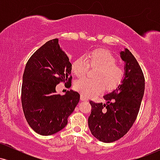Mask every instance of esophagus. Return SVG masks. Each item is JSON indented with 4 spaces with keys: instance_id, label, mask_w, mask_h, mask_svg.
Segmentation results:
<instances>
[{
    "instance_id": "obj_1",
    "label": "esophagus",
    "mask_w": 160,
    "mask_h": 160,
    "mask_svg": "<svg viewBox=\"0 0 160 160\" xmlns=\"http://www.w3.org/2000/svg\"><path fill=\"white\" fill-rule=\"evenodd\" d=\"M80 99H81V101H87L88 99L86 98L85 96H84V95H80Z\"/></svg>"
}]
</instances>
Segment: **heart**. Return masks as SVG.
<instances>
[{
	"instance_id": "heart-1",
	"label": "heart",
	"mask_w": 160,
	"mask_h": 160,
	"mask_svg": "<svg viewBox=\"0 0 160 160\" xmlns=\"http://www.w3.org/2000/svg\"><path fill=\"white\" fill-rule=\"evenodd\" d=\"M89 68H96L93 74L94 79L80 78L74 82L75 89L86 98L99 94L104 88L108 91L113 90L122 82L125 76L124 68L117 64V58L108 49H95L86 58H77L72 63L71 71L76 76L82 77Z\"/></svg>"
}]
</instances>
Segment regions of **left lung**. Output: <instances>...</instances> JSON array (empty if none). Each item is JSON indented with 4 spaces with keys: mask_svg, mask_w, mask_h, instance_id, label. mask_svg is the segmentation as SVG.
<instances>
[{
    "mask_svg": "<svg viewBox=\"0 0 160 160\" xmlns=\"http://www.w3.org/2000/svg\"><path fill=\"white\" fill-rule=\"evenodd\" d=\"M120 56L126 62L122 84L104 95L107 104L89 102V129L93 136L104 143L119 140L128 132L136 120L144 96V76L136 58L128 49L122 51Z\"/></svg>",
    "mask_w": 160,
    "mask_h": 160,
    "instance_id": "left-lung-1",
    "label": "left lung"
}]
</instances>
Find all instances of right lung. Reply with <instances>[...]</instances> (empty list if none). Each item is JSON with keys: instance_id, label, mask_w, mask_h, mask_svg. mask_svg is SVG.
I'll list each match as a JSON object with an SVG mask.
<instances>
[{"instance_id": "obj_1", "label": "right lung", "mask_w": 160, "mask_h": 160, "mask_svg": "<svg viewBox=\"0 0 160 160\" xmlns=\"http://www.w3.org/2000/svg\"><path fill=\"white\" fill-rule=\"evenodd\" d=\"M71 63L60 49L58 40L47 42L27 62L22 85V105L28 123L37 133L51 135L68 123L80 101L78 92L56 94L59 82L69 83Z\"/></svg>"}]
</instances>
